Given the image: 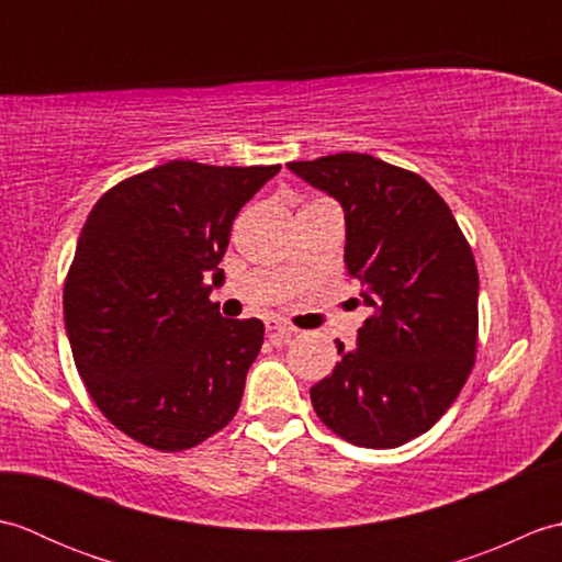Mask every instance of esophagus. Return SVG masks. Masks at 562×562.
<instances>
[{
    "instance_id": "esophagus-1",
    "label": "esophagus",
    "mask_w": 562,
    "mask_h": 562,
    "mask_svg": "<svg viewBox=\"0 0 562 562\" xmlns=\"http://www.w3.org/2000/svg\"><path fill=\"white\" fill-rule=\"evenodd\" d=\"M266 330H268L270 340H280V342H288L294 336V328L288 326V324H282V321H278V318H268Z\"/></svg>"
}]
</instances>
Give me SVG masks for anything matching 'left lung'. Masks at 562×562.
<instances>
[{
    "instance_id": "obj_1",
    "label": "left lung",
    "mask_w": 562,
    "mask_h": 562,
    "mask_svg": "<svg viewBox=\"0 0 562 562\" xmlns=\"http://www.w3.org/2000/svg\"><path fill=\"white\" fill-rule=\"evenodd\" d=\"M345 212V268L369 308L352 350L312 386L316 415L350 445L393 449L457 401L479 342V270L425 178L369 154L292 161Z\"/></svg>"
}]
</instances>
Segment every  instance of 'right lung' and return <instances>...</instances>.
Returning <instances> with one entry per match:
<instances>
[{
  "label": "right lung",
  "instance_id": "1",
  "mask_svg": "<svg viewBox=\"0 0 562 562\" xmlns=\"http://www.w3.org/2000/svg\"><path fill=\"white\" fill-rule=\"evenodd\" d=\"M280 166L169 161L111 188L77 238L65 328L77 372L109 420L159 451L232 423L262 321L210 302L234 217Z\"/></svg>",
  "mask_w": 562,
  "mask_h": 562
}]
</instances>
